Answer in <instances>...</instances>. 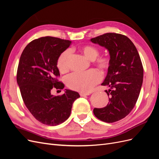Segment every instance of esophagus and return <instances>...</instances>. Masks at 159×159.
<instances>
[{
	"instance_id": "esophagus-1",
	"label": "esophagus",
	"mask_w": 159,
	"mask_h": 159,
	"mask_svg": "<svg viewBox=\"0 0 159 159\" xmlns=\"http://www.w3.org/2000/svg\"><path fill=\"white\" fill-rule=\"evenodd\" d=\"M80 95L81 97H84V96H85V95H90V93H84V92H80Z\"/></svg>"
}]
</instances>
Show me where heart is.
Masks as SVG:
<instances>
[{
  "mask_svg": "<svg viewBox=\"0 0 159 159\" xmlns=\"http://www.w3.org/2000/svg\"><path fill=\"white\" fill-rule=\"evenodd\" d=\"M80 52L90 61L95 60V64L103 71L107 70L110 65V58L107 56H100L99 50L95 46L86 45L79 48ZM71 52L70 50L63 52L57 61V67L60 72H66L68 69V61ZM102 80V75L96 70H90L85 73H74L68 77L66 84L73 90L88 92Z\"/></svg>",
  "mask_w": 159,
  "mask_h": 159,
  "instance_id": "heart-1",
  "label": "heart"
}]
</instances>
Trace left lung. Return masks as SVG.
<instances>
[{
    "instance_id": "obj_1",
    "label": "left lung",
    "mask_w": 159,
    "mask_h": 159,
    "mask_svg": "<svg viewBox=\"0 0 159 159\" xmlns=\"http://www.w3.org/2000/svg\"><path fill=\"white\" fill-rule=\"evenodd\" d=\"M106 48L110 65L102 85L109 96L103 108H94L95 116L101 121L113 123L125 117L135 105L143 79V68L135 46L126 36L106 33L90 40Z\"/></svg>"
}]
</instances>
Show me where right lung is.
Listing matches in <instances>:
<instances>
[{"label": "right lung", "instance_id": "1", "mask_svg": "<svg viewBox=\"0 0 159 159\" xmlns=\"http://www.w3.org/2000/svg\"><path fill=\"white\" fill-rule=\"evenodd\" d=\"M71 43L55 37L40 38L26 46L19 61L16 80L24 103L36 119L47 125H57L68 119L73 103L80 97L70 89L61 95L51 93L53 88H64L56 78L60 75L57 61Z\"/></svg>", "mask_w": 159, "mask_h": 159}]
</instances>
